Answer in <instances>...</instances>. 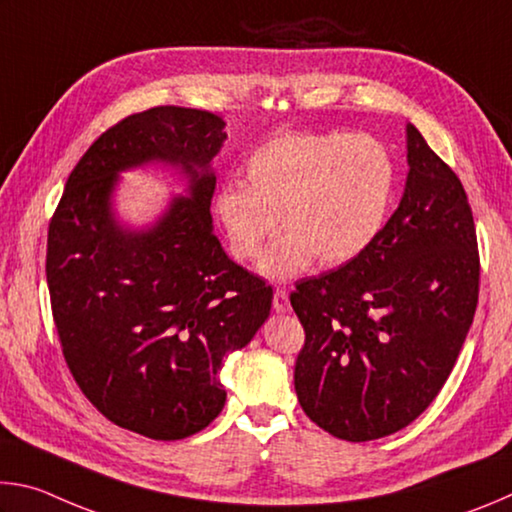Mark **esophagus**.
I'll return each instance as SVG.
<instances>
[{
	"label": "esophagus",
	"instance_id": "1",
	"mask_svg": "<svg viewBox=\"0 0 512 512\" xmlns=\"http://www.w3.org/2000/svg\"><path fill=\"white\" fill-rule=\"evenodd\" d=\"M273 309L277 311V314H287V311L291 309L289 296H287V291H284V289L273 291Z\"/></svg>",
	"mask_w": 512,
	"mask_h": 512
}]
</instances>
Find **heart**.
<instances>
[{"mask_svg":"<svg viewBox=\"0 0 512 512\" xmlns=\"http://www.w3.org/2000/svg\"><path fill=\"white\" fill-rule=\"evenodd\" d=\"M246 183H225L212 214L230 255L253 262L275 230L262 273L293 280L359 257L384 228L395 164L370 135L287 133L259 144L244 162Z\"/></svg>","mask_w":512,"mask_h":512,"instance_id":"heart-1","label":"heart"}]
</instances>
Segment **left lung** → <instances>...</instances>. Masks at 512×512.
<instances>
[{"label": "left lung", "mask_w": 512, "mask_h": 512, "mask_svg": "<svg viewBox=\"0 0 512 512\" xmlns=\"http://www.w3.org/2000/svg\"><path fill=\"white\" fill-rule=\"evenodd\" d=\"M404 196L375 241L291 293L305 327L296 361L302 411L366 443L404 429L436 400L479 302V250L456 173L406 124Z\"/></svg>", "instance_id": "8db88e82"}]
</instances>
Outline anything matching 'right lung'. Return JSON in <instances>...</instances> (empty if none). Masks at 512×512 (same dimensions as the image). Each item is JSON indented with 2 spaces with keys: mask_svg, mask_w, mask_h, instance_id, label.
Segmentation results:
<instances>
[{
  "mask_svg": "<svg viewBox=\"0 0 512 512\" xmlns=\"http://www.w3.org/2000/svg\"><path fill=\"white\" fill-rule=\"evenodd\" d=\"M225 121L158 106L108 128L69 173L49 223L47 284L65 361L110 422L153 440L205 429L225 404L223 359L271 314L273 289L212 232ZM160 161L188 178L149 229L111 210L118 173Z\"/></svg>",
  "mask_w": 512,
  "mask_h": 512,
  "instance_id": "right-lung-1",
  "label": "right lung"
}]
</instances>
